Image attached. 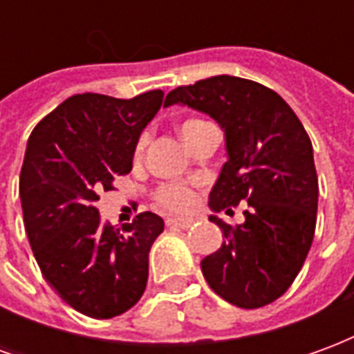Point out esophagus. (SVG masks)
<instances>
[{
	"instance_id": "34e87169",
	"label": "esophagus",
	"mask_w": 354,
	"mask_h": 354,
	"mask_svg": "<svg viewBox=\"0 0 354 354\" xmlns=\"http://www.w3.org/2000/svg\"><path fill=\"white\" fill-rule=\"evenodd\" d=\"M193 218H167V225L169 227H180V230H187L193 225Z\"/></svg>"
}]
</instances>
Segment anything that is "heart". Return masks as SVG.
Instances as JSON below:
<instances>
[{"label":"heart","instance_id":"heart-1","mask_svg":"<svg viewBox=\"0 0 354 354\" xmlns=\"http://www.w3.org/2000/svg\"><path fill=\"white\" fill-rule=\"evenodd\" d=\"M207 124L210 123L203 121V119H185L180 123V134L185 140L187 136H192L193 132L207 127ZM146 134L140 136L138 144H136V153L138 155L146 147ZM193 201H195V193L187 184H165L155 192V203L159 207L167 208V210H185V208L192 207Z\"/></svg>","mask_w":354,"mask_h":354}]
</instances>
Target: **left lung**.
Wrapping results in <instances>:
<instances>
[{
  "label": "left lung",
  "mask_w": 354,
  "mask_h": 354,
  "mask_svg": "<svg viewBox=\"0 0 354 354\" xmlns=\"http://www.w3.org/2000/svg\"><path fill=\"white\" fill-rule=\"evenodd\" d=\"M208 113L225 132L227 161L210 192L214 212L246 203L245 223L210 216L222 246L201 261L208 286L225 301L258 309L281 297L304 266L317 225L319 180L311 140L286 102L260 83L214 75L170 91Z\"/></svg>",
  "instance_id": "left-lung-1"
}]
</instances>
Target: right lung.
<instances>
[{
    "instance_id": "right-lung-1",
    "label": "right lung",
    "mask_w": 354,
    "mask_h": 354,
    "mask_svg": "<svg viewBox=\"0 0 354 354\" xmlns=\"http://www.w3.org/2000/svg\"><path fill=\"white\" fill-rule=\"evenodd\" d=\"M162 91L131 100L73 94L35 124L20 170L28 241L45 281L75 311L111 319L136 305L147 284V256L165 230L161 216L142 212L115 230L94 203L129 174Z\"/></svg>"
}]
</instances>
